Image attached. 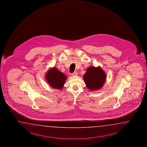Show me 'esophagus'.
Returning <instances> with one entry per match:
<instances>
[{"instance_id": "obj_1", "label": "esophagus", "mask_w": 147, "mask_h": 147, "mask_svg": "<svg viewBox=\"0 0 147 147\" xmlns=\"http://www.w3.org/2000/svg\"><path fill=\"white\" fill-rule=\"evenodd\" d=\"M77 75H78V72H77V71H75L71 74L72 76H77Z\"/></svg>"}]
</instances>
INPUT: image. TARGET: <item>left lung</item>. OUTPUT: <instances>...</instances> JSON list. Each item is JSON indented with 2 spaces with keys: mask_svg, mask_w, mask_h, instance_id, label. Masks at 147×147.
<instances>
[{
  "mask_svg": "<svg viewBox=\"0 0 147 147\" xmlns=\"http://www.w3.org/2000/svg\"><path fill=\"white\" fill-rule=\"evenodd\" d=\"M83 79L86 87L90 90H98L102 88L105 84L107 75L100 66H90L86 70Z\"/></svg>",
  "mask_w": 147,
  "mask_h": 147,
  "instance_id": "1",
  "label": "left lung"
}]
</instances>
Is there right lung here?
<instances>
[{
    "instance_id": "add662e5",
    "label": "right lung",
    "mask_w": 147,
    "mask_h": 147,
    "mask_svg": "<svg viewBox=\"0 0 147 147\" xmlns=\"http://www.w3.org/2000/svg\"><path fill=\"white\" fill-rule=\"evenodd\" d=\"M45 79L51 87L61 90L63 89L67 77L63 72L53 67L48 70L45 74Z\"/></svg>"
}]
</instances>
